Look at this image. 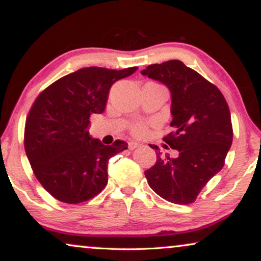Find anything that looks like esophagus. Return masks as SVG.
Returning <instances> with one entry per match:
<instances>
[{
  "label": "esophagus",
  "instance_id": "34e87169",
  "mask_svg": "<svg viewBox=\"0 0 261 261\" xmlns=\"http://www.w3.org/2000/svg\"><path fill=\"white\" fill-rule=\"evenodd\" d=\"M138 146H139V143H137V142H134V141L129 142V149H130V150H135V149H137Z\"/></svg>",
  "mask_w": 261,
  "mask_h": 261
}]
</instances>
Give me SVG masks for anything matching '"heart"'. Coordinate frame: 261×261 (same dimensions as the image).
I'll use <instances>...</instances> for the list:
<instances>
[{
    "label": "heart",
    "instance_id": "heart-1",
    "mask_svg": "<svg viewBox=\"0 0 261 261\" xmlns=\"http://www.w3.org/2000/svg\"><path fill=\"white\" fill-rule=\"evenodd\" d=\"M132 132L136 136H142L144 132H145V125L144 124H136V125L132 127Z\"/></svg>",
    "mask_w": 261,
    "mask_h": 261
}]
</instances>
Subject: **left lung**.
Masks as SVG:
<instances>
[{
	"label": "left lung",
	"instance_id": "obj_1",
	"mask_svg": "<svg viewBox=\"0 0 261 261\" xmlns=\"http://www.w3.org/2000/svg\"><path fill=\"white\" fill-rule=\"evenodd\" d=\"M142 75L165 84L171 92L173 127L164 137L177 158L157 153V162L145 171L150 188L174 204L188 205L223 169L233 130L227 102L216 85L181 61L151 64Z\"/></svg>",
	"mask_w": 261,
	"mask_h": 261
}]
</instances>
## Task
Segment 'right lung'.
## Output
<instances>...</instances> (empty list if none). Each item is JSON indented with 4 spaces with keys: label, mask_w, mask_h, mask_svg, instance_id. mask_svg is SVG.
Segmentation results:
<instances>
[{
    "label": "right lung",
    "mask_w": 261,
    "mask_h": 261,
    "mask_svg": "<svg viewBox=\"0 0 261 261\" xmlns=\"http://www.w3.org/2000/svg\"><path fill=\"white\" fill-rule=\"evenodd\" d=\"M136 70L80 69L54 82L34 102L25 122V153L38 181L57 200L83 203L106 188L109 159L127 144L104 145L91 138L90 116L106 110L111 85Z\"/></svg>",
    "instance_id": "add662e5"
}]
</instances>
